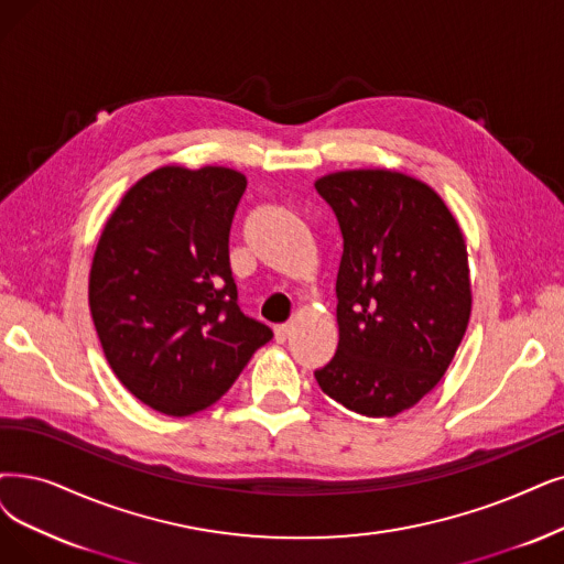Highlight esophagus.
I'll return each instance as SVG.
<instances>
[{
	"instance_id": "esophagus-1",
	"label": "esophagus",
	"mask_w": 564,
	"mask_h": 564,
	"mask_svg": "<svg viewBox=\"0 0 564 564\" xmlns=\"http://www.w3.org/2000/svg\"><path fill=\"white\" fill-rule=\"evenodd\" d=\"M291 333H294V324H280V326H275V340L286 343Z\"/></svg>"
}]
</instances>
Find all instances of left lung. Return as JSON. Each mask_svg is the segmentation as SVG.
Instances as JSON below:
<instances>
[{
    "label": "left lung",
    "instance_id": "1",
    "mask_svg": "<svg viewBox=\"0 0 564 564\" xmlns=\"http://www.w3.org/2000/svg\"><path fill=\"white\" fill-rule=\"evenodd\" d=\"M345 238L337 270L340 340L314 372L347 410L391 419L431 393L467 330V245L442 196L391 169L335 171L314 183Z\"/></svg>",
    "mask_w": 564,
    "mask_h": 564
}]
</instances>
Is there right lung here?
I'll return each instance as SVG.
<instances>
[{"mask_svg": "<svg viewBox=\"0 0 564 564\" xmlns=\"http://www.w3.org/2000/svg\"><path fill=\"white\" fill-rule=\"evenodd\" d=\"M247 177L169 164L112 210L89 268V312L110 370L148 408L189 416L231 389L273 330L245 317L229 231Z\"/></svg>", "mask_w": 564, "mask_h": 564, "instance_id": "right-lung-1", "label": "right lung"}]
</instances>
